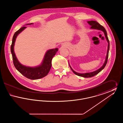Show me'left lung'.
<instances>
[{
	"label": "left lung",
	"instance_id": "obj_1",
	"mask_svg": "<svg viewBox=\"0 0 123 123\" xmlns=\"http://www.w3.org/2000/svg\"><path fill=\"white\" fill-rule=\"evenodd\" d=\"M88 24H89L90 26H91L90 29H98L99 30L101 31H102L104 34L105 35V38L107 40V41L108 42V48H107V54H106V58H105V61L104 64L102 66V67H101L99 69L97 70H95L93 72H90V73H77L76 72V71H75L73 70L72 68L71 67L70 65L69 64V66L70 67L71 70L73 72V73L76 74V75L78 76H82L83 77H91L92 76H94L96 75H97V74H98L100 71H101L105 67L106 64H107V59H108V53H109V47H110V43H109V41L108 40L107 35V33L106 31L105 30V29L101 25H100L98 23H97L96 21H88Z\"/></svg>",
	"mask_w": 123,
	"mask_h": 123
}]
</instances>
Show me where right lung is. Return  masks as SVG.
Segmentation results:
<instances>
[{
	"instance_id": "obj_1",
	"label": "right lung",
	"mask_w": 123,
	"mask_h": 123,
	"mask_svg": "<svg viewBox=\"0 0 123 123\" xmlns=\"http://www.w3.org/2000/svg\"><path fill=\"white\" fill-rule=\"evenodd\" d=\"M31 24L32 23L28 24ZM26 28V27H22L16 32L13 35L12 45L11 47L13 64L16 69L26 77L31 80L40 79L46 76L48 74L52 66V60L58 51V49L57 48L48 50L46 53L42 64L40 66L35 67H30L21 64L18 61L14 53V46L17 36Z\"/></svg>"
}]
</instances>
